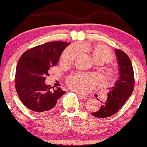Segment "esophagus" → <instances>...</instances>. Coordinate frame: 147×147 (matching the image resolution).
Segmentation results:
<instances>
[{
  "mask_svg": "<svg viewBox=\"0 0 147 147\" xmlns=\"http://www.w3.org/2000/svg\"><path fill=\"white\" fill-rule=\"evenodd\" d=\"M78 94L80 96V98L82 99H85V100H89V99H90V96L87 95V94H84L81 93H78Z\"/></svg>",
  "mask_w": 147,
  "mask_h": 147,
  "instance_id": "obj_1",
  "label": "esophagus"
}]
</instances>
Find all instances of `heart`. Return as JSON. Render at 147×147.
I'll return each mask as SVG.
<instances>
[{
    "label": "heart",
    "mask_w": 147,
    "mask_h": 147,
    "mask_svg": "<svg viewBox=\"0 0 147 147\" xmlns=\"http://www.w3.org/2000/svg\"><path fill=\"white\" fill-rule=\"evenodd\" d=\"M78 54V50L74 47H69L62 53L60 60L63 63H69L73 61ZM94 61H100L102 63L110 61L113 58V54L108 48L104 45H97L92 50ZM112 74L108 73L109 76ZM95 81V78L91 74L81 73L73 74L69 77L67 82L69 86L74 90H82L86 86L91 85Z\"/></svg>",
    "instance_id": "1"
}]
</instances>
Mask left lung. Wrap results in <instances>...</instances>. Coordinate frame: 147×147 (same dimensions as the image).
I'll return each instance as SVG.
<instances>
[{"mask_svg": "<svg viewBox=\"0 0 147 147\" xmlns=\"http://www.w3.org/2000/svg\"><path fill=\"white\" fill-rule=\"evenodd\" d=\"M119 67V77L115 86L108 88V98L101 102L100 109L91 115L98 118H106L114 115L129 98L134 89L135 79L132 65L127 54L119 49L115 50Z\"/></svg>", "mask_w": 147, "mask_h": 147, "instance_id": "left-lung-1", "label": "left lung"}]
</instances>
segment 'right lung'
<instances>
[{
  "mask_svg": "<svg viewBox=\"0 0 147 147\" xmlns=\"http://www.w3.org/2000/svg\"><path fill=\"white\" fill-rule=\"evenodd\" d=\"M69 44L63 41L49 42L28 50L20 58L15 76L16 89L27 108L38 113L51 110L65 93L60 88L54 89L46 85L45 80Z\"/></svg>",
  "mask_w": 147,
  "mask_h": 147,
  "instance_id": "add662e5",
  "label": "right lung"
}]
</instances>
